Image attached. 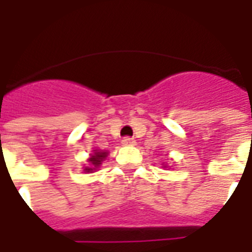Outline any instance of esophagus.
<instances>
[{"label": "esophagus", "mask_w": 252, "mask_h": 252, "mask_svg": "<svg viewBox=\"0 0 252 252\" xmlns=\"http://www.w3.org/2000/svg\"><path fill=\"white\" fill-rule=\"evenodd\" d=\"M121 143H123L124 145H135L136 140L133 139V137H124V139L121 140Z\"/></svg>", "instance_id": "esophagus-1"}]
</instances>
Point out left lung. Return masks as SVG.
<instances>
[{"instance_id": "1", "label": "left lung", "mask_w": 252, "mask_h": 252, "mask_svg": "<svg viewBox=\"0 0 252 252\" xmlns=\"http://www.w3.org/2000/svg\"><path fill=\"white\" fill-rule=\"evenodd\" d=\"M164 167H167V165H164Z\"/></svg>"}]
</instances>
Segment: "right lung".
<instances>
[{
  "mask_svg": "<svg viewBox=\"0 0 252 252\" xmlns=\"http://www.w3.org/2000/svg\"><path fill=\"white\" fill-rule=\"evenodd\" d=\"M108 156L107 151H98L93 150V154L91 155V158L88 159V165L84 167V172L91 173L101 165V163L104 161V159Z\"/></svg>",
  "mask_w": 252,
  "mask_h": 252,
  "instance_id": "right-lung-1",
  "label": "right lung"
}]
</instances>
